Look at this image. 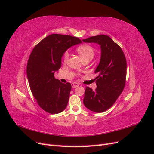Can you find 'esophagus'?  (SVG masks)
<instances>
[{
	"label": "esophagus",
	"mask_w": 154,
	"mask_h": 154,
	"mask_svg": "<svg viewBox=\"0 0 154 154\" xmlns=\"http://www.w3.org/2000/svg\"><path fill=\"white\" fill-rule=\"evenodd\" d=\"M71 85H72V88H76V87H77L79 86L78 83H75V82L72 83Z\"/></svg>",
	"instance_id": "34e87169"
}]
</instances>
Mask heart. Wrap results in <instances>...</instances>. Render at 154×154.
<instances>
[{
    "label": "heart",
    "instance_id": "1",
    "mask_svg": "<svg viewBox=\"0 0 154 154\" xmlns=\"http://www.w3.org/2000/svg\"><path fill=\"white\" fill-rule=\"evenodd\" d=\"M78 54L80 55V57L82 59V60L85 59H91L94 57V50L91 47V45H82L79 46V47L76 49ZM69 57V54L68 51H66L64 53L63 55V59L64 61L66 62L68 60Z\"/></svg>",
    "mask_w": 154,
    "mask_h": 154
}]
</instances>
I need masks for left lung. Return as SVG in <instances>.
<instances>
[{
  "instance_id": "obj_1",
  "label": "left lung",
  "mask_w": 154,
  "mask_h": 154,
  "mask_svg": "<svg viewBox=\"0 0 154 154\" xmlns=\"http://www.w3.org/2000/svg\"><path fill=\"white\" fill-rule=\"evenodd\" d=\"M82 40L97 44L101 48L100 61L94 71L97 87L95 91L86 87L83 104L92 112H103L114 105L123 91L127 61L122 48L109 36L100 35Z\"/></svg>"
}]
</instances>
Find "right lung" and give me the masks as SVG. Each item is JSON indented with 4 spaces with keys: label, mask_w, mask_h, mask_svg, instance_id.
Instances as JSON below:
<instances>
[{
    "label": "right lung",
    "mask_w": 154,
    "mask_h": 154,
    "mask_svg": "<svg viewBox=\"0 0 154 154\" xmlns=\"http://www.w3.org/2000/svg\"><path fill=\"white\" fill-rule=\"evenodd\" d=\"M82 43L76 37L52 34L32 49L27 64V76L32 95L44 110L51 114L66 109L71 91L70 83L54 78L62 66V58L71 47Z\"/></svg>",
    "instance_id": "add662e5"
}]
</instances>
